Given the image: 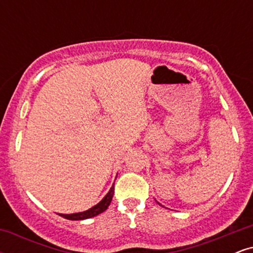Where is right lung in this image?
I'll return each mask as SVG.
<instances>
[{
  "instance_id": "obj_1",
  "label": "right lung",
  "mask_w": 253,
  "mask_h": 253,
  "mask_svg": "<svg viewBox=\"0 0 253 253\" xmlns=\"http://www.w3.org/2000/svg\"><path fill=\"white\" fill-rule=\"evenodd\" d=\"M113 195H114V184L112 185V188H110L108 194H107V195L104 196L96 206L91 207L90 210L85 211H80V213H74V214H59V215L65 217V219L68 220H84V219H89V217H92V216H96L98 214L103 213V211L108 208L110 202H112Z\"/></svg>"
}]
</instances>
